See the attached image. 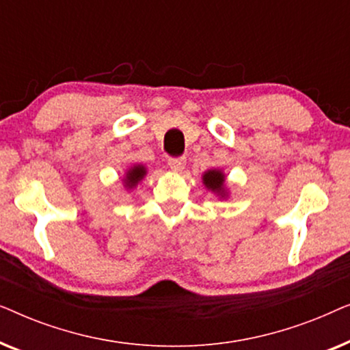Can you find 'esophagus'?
<instances>
[{
  "label": "esophagus",
  "mask_w": 350,
  "mask_h": 350,
  "mask_svg": "<svg viewBox=\"0 0 350 350\" xmlns=\"http://www.w3.org/2000/svg\"><path fill=\"white\" fill-rule=\"evenodd\" d=\"M185 165H186L185 157H170L169 159V167L170 170L174 172H181L185 169Z\"/></svg>",
  "instance_id": "obj_1"
}]
</instances>
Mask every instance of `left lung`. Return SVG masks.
Listing matches in <instances>:
<instances>
[{"mask_svg": "<svg viewBox=\"0 0 350 350\" xmlns=\"http://www.w3.org/2000/svg\"><path fill=\"white\" fill-rule=\"evenodd\" d=\"M202 185L218 199H229V196H231V191L226 186V175L221 169L205 170L202 174Z\"/></svg>", "mask_w": 350, "mask_h": 350, "instance_id": "1", "label": "left lung"}]
</instances>
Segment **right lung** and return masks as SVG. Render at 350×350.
<instances>
[{"label":"right lung","mask_w":350,"mask_h":350,"mask_svg":"<svg viewBox=\"0 0 350 350\" xmlns=\"http://www.w3.org/2000/svg\"><path fill=\"white\" fill-rule=\"evenodd\" d=\"M146 174H148L146 165H143V164L129 165L126 172H124V175H122L124 189H127V191L135 189L138 183H142L143 178H145Z\"/></svg>","instance_id":"right-lung-1"}]
</instances>
